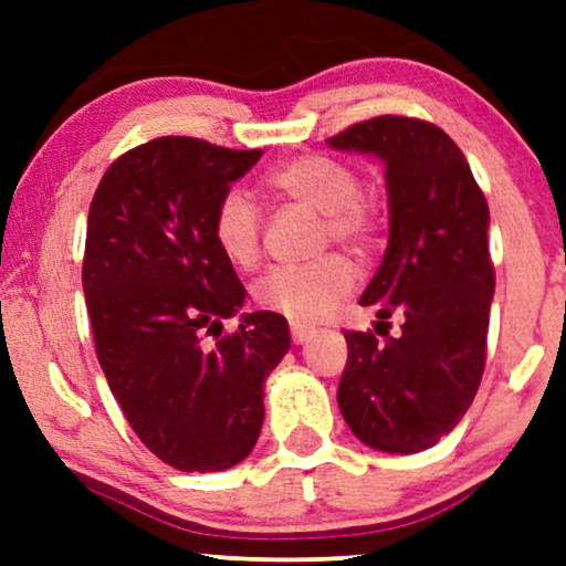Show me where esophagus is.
Returning a JSON list of instances; mask_svg holds the SVG:
<instances>
[{"mask_svg":"<svg viewBox=\"0 0 566 566\" xmlns=\"http://www.w3.org/2000/svg\"><path fill=\"white\" fill-rule=\"evenodd\" d=\"M316 329L311 327V324H301V322H290V335H292V340L297 343V346H301V343H305L308 340L311 335H314Z\"/></svg>","mask_w":566,"mask_h":566,"instance_id":"34e87169","label":"esophagus"}]
</instances>
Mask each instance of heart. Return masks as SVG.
Masks as SVG:
<instances>
[{
	"label": "heart",
	"instance_id": "obj_1",
	"mask_svg": "<svg viewBox=\"0 0 566 566\" xmlns=\"http://www.w3.org/2000/svg\"><path fill=\"white\" fill-rule=\"evenodd\" d=\"M279 197L301 201L324 216L327 242L367 250L378 237V207L361 193V178L346 161L303 154L265 175ZM212 239L220 255L237 269H252L261 258V216L242 188H229L212 212ZM356 287V269L346 255H324L301 265H274L252 284L263 308L305 322L327 314Z\"/></svg>",
	"mask_w": 566,
	"mask_h": 566
}]
</instances>
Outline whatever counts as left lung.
<instances>
[{"label": "left lung", "mask_w": 566, "mask_h": 566, "mask_svg": "<svg viewBox=\"0 0 566 566\" xmlns=\"http://www.w3.org/2000/svg\"><path fill=\"white\" fill-rule=\"evenodd\" d=\"M327 143L386 161L391 239L361 305L378 308V324L401 316V333L386 329V340L373 329L343 333L337 405L375 450L423 452L460 423L484 375L490 207L458 143L426 119L373 116Z\"/></svg>", "instance_id": "8db88e82"}]
</instances>
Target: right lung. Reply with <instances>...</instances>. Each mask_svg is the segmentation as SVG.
Returning <instances> with one entry per match:
<instances>
[{"mask_svg":"<svg viewBox=\"0 0 566 566\" xmlns=\"http://www.w3.org/2000/svg\"><path fill=\"white\" fill-rule=\"evenodd\" d=\"M261 154L165 135L114 159L90 205L82 287L97 361L138 439L186 473L252 452L263 380L290 348L274 311L244 314L233 333L220 324L244 287L212 212Z\"/></svg>","mask_w":566,"mask_h":566,"instance_id":"right-lung-1","label":"right lung"}]
</instances>
